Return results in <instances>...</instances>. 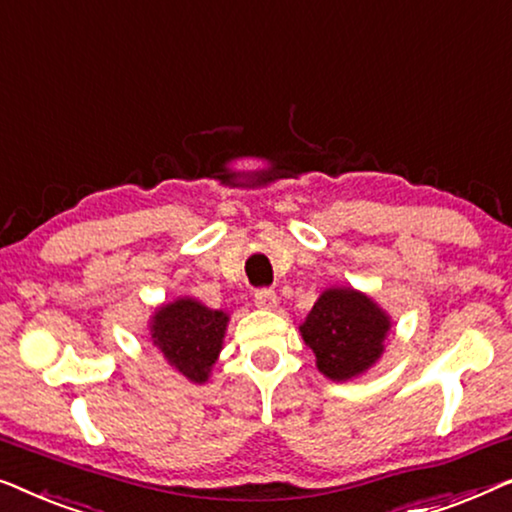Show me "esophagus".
Returning a JSON list of instances; mask_svg holds the SVG:
<instances>
[{
	"mask_svg": "<svg viewBox=\"0 0 512 512\" xmlns=\"http://www.w3.org/2000/svg\"><path fill=\"white\" fill-rule=\"evenodd\" d=\"M255 304L259 308H266V311H271V308L278 306L276 292H273L271 287H259V290L255 292Z\"/></svg>",
	"mask_w": 512,
	"mask_h": 512,
	"instance_id": "esophagus-1",
	"label": "esophagus"
}]
</instances>
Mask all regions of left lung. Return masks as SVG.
Returning a JSON list of instances; mask_svg holds the SVG:
<instances>
[{
  "mask_svg": "<svg viewBox=\"0 0 512 512\" xmlns=\"http://www.w3.org/2000/svg\"><path fill=\"white\" fill-rule=\"evenodd\" d=\"M299 329L318 357V369L331 380H348L383 355L390 318L366 294L334 287L315 301Z\"/></svg>",
  "mask_w": 512,
  "mask_h": 512,
  "instance_id": "left-lung-1",
  "label": "left lung"
}]
</instances>
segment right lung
<instances>
[{"label": "right lung", "mask_w": 512, "mask_h": 512, "mask_svg": "<svg viewBox=\"0 0 512 512\" xmlns=\"http://www.w3.org/2000/svg\"><path fill=\"white\" fill-rule=\"evenodd\" d=\"M227 315L211 311L194 299L162 306L153 320V341L164 359L192 383H204L218 359Z\"/></svg>", "instance_id": "add662e5"}]
</instances>
